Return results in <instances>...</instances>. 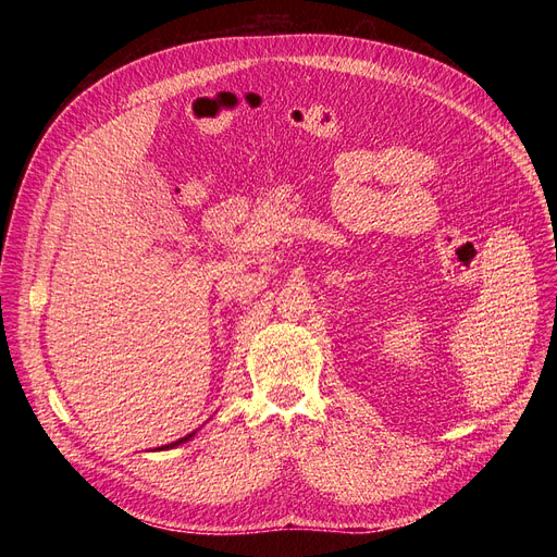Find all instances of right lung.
I'll return each mask as SVG.
<instances>
[{"label":"right lung","mask_w":557,"mask_h":557,"mask_svg":"<svg viewBox=\"0 0 557 557\" xmlns=\"http://www.w3.org/2000/svg\"><path fill=\"white\" fill-rule=\"evenodd\" d=\"M195 434H197V430H195V432H190V434H185V436H181V440H178V442H174V444H166V446H162L160 450H166V448H176V446H181V444H185V442H190Z\"/></svg>","instance_id":"add662e5"}]
</instances>
